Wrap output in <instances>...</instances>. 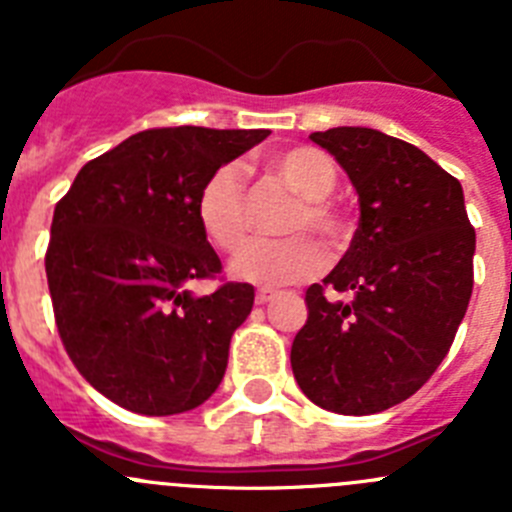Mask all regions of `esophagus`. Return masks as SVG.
I'll list each match as a JSON object with an SVG mask.
<instances>
[{
  "instance_id": "34e87169",
  "label": "esophagus",
  "mask_w": 512,
  "mask_h": 512,
  "mask_svg": "<svg viewBox=\"0 0 512 512\" xmlns=\"http://www.w3.org/2000/svg\"><path fill=\"white\" fill-rule=\"evenodd\" d=\"M271 297H274V292H271V289H259V292H256V305H266Z\"/></svg>"
}]
</instances>
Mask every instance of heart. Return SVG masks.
Returning a JSON list of instances; mask_svg holds the SVG:
<instances>
[{
    "label": "heart",
    "mask_w": 512,
    "mask_h": 512,
    "mask_svg": "<svg viewBox=\"0 0 512 512\" xmlns=\"http://www.w3.org/2000/svg\"><path fill=\"white\" fill-rule=\"evenodd\" d=\"M269 169L300 200L284 225L292 238L251 241L230 261V277L256 287L305 282L323 269L325 251L320 243L297 233H318L328 243L343 235V215L328 197L336 187L338 171L323 151L312 146L284 148L269 158ZM194 215L202 233L220 251L230 253L246 241L251 215L241 166L223 164L207 174L194 200Z\"/></svg>",
    "instance_id": "heart-1"
}]
</instances>
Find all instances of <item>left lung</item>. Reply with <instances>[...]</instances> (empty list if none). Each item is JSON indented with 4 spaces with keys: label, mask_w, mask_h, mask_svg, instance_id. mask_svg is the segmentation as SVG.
<instances>
[{
    "label": "left lung",
    "mask_w": 512,
    "mask_h": 512,
    "mask_svg": "<svg viewBox=\"0 0 512 512\" xmlns=\"http://www.w3.org/2000/svg\"><path fill=\"white\" fill-rule=\"evenodd\" d=\"M359 194V228L305 292L292 372L307 400L372 415L408 400L449 354L474 287V228L459 179L372 128L310 135Z\"/></svg>",
    "instance_id": "left-lung-1"
}]
</instances>
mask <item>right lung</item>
Segmentation results:
<instances>
[{
	"mask_svg": "<svg viewBox=\"0 0 512 512\" xmlns=\"http://www.w3.org/2000/svg\"><path fill=\"white\" fill-rule=\"evenodd\" d=\"M269 130L151 128L81 166L53 210L45 277L63 348L107 400L140 415L197 408L223 379L253 287L189 284L223 264L194 200L212 169Z\"/></svg>",
	"mask_w": 512,
	"mask_h": 512,
	"instance_id": "1",
	"label": "right lung"
}]
</instances>
